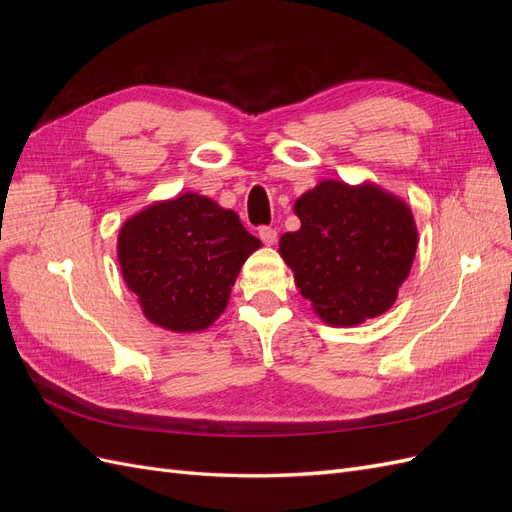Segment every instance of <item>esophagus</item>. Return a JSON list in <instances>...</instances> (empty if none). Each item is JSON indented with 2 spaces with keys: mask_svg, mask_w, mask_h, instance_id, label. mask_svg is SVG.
Instances as JSON below:
<instances>
[{
  "mask_svg": "<svg viewBox=\"0 0 512 512\" xmlns=\"http://www.w3.org/2000/svg\"><path fill=\"white\" fill-rule=\"evenodd\" d=\"M258 235H260V239L265 245H275V241H277V230L275 228H267V226L260 228Z\"/></svg>",
  "mask_w": 512,
  "mask_h": 512,
  "instance_id": "esophagus-1",
  "label": "esophagus"
}]
</instances>
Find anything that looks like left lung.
I'll return each mask as SVG.
<instances>
[{
    "mask_svg": "<svg viewBox=\"0 0 512 512\" xmlns=\"http://www.w3.org/2000/svg\"><path fill=\"white\" fill-rule=\"evenodd\" d=\"M297 232L280 239L294 284L329 327H356L397 301L416 256L410 205L374 181L322 179L294 200Z\"/></svg>",
    "mask_w": 512,
    "mask_h": 512,
    "instance_id": "8db88e82",
    "label": "left lung"
}]
</instances>
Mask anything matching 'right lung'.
I'll return each mask as SVG.
<instances>
[{
	"label": "right lung",
	"instance_id": "obj_1",
	"mask_svg": "<svg viewBox=\"0 0 512 512\" xmlns=\"http://www.w3.org/2000/svg\"><path fill=\"white\" fill-rule=\"evenodd\" d=\"M260 239L232 209L185 192L121 224L117 260L143 316L173 333H198L222 316L243 262Z\"/></svg>",
	"mask_w": 512,
	"mask_h": 512
}]
</instances>
